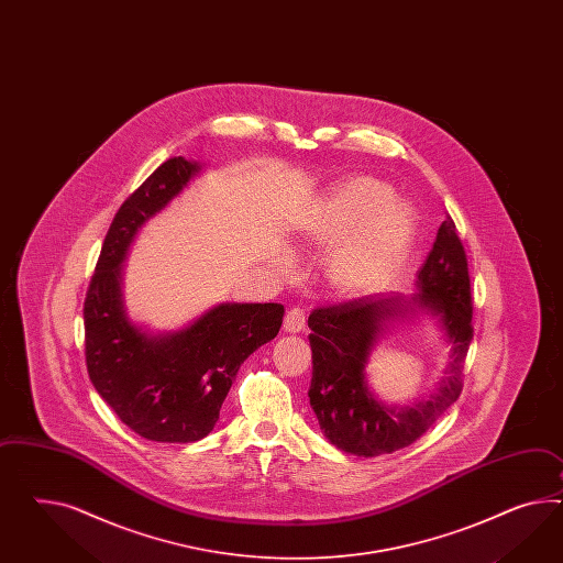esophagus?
Returning <instances> with one entry per match:
<instances>
[{"instance_id":"34e87169","label":"esophagus","mask_w":563,"mask_h":563,"mask_svg":"<svg viewBox=\"0 0 563 563\" xmlns=\"http://www.w3.org/2000/svg\"><path fill=\"white\" fill-rule=\"evenodd\" d=\"M285 332H289V334H299L301 330L305 328V311L301 307H292L287 311V316H285Z\"/></svg>"}]
</instances>
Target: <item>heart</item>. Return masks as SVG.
<instances>
[{
  "label": "heart",
  "instance_id": "b5f03b06",
  "mask_svg": "<svg viewBox=\"0 0 563 563\" xmlns=\"http://www.w3.org/2000/svg\"><path fill=\"white\" fill-rule=\"evenodd\" d=\"M385 184L354 178L321 200L309 223V242L340 243L328 258L325 278L340 297L379 289L399 271L410 252L413 217Z\"/></svg>",
  "mask_w": 563,
  "mask_h": 563
}]
</instances>
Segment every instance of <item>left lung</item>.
Masks as SVG:
<instances>
[{"instance_id":"1","label":"left lung","mask_w":563,"mask_h":563,"mask_svg":"<svg viewBox=\"0 0 563 563\" xmlns=\"http://www.w3.org/2000/svg\"><path fill=\"white\" fill-rule=\"evenodd\" d=\"M416 290L410 299L361 297L318 307L309 316L313 361L309 404L323 437L344 453L379 456L410 446L461 396L463 365L473 338V303L467 256L451 217L442 221L437 242L418 271ZM418 310L441 320L452 342L448 377L428 402L406 409L387 407L367 389V354L389 320Z\"/></svg>"}]
</instances>
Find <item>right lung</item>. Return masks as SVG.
Returning <instances> with one entry per match:
<instances>
[{
    "mask_svg": "<svg viewBox=\"0 0 563 563\" xmlns=\"http://www.w3.org/2000/svg\"><path fill=\"white\" fill-rule=\"evenodd\" d=\"M200 164L172 157L114 214L84 301L91 385L122 424L155 442L205 439L243 361L283 325L280 303H221L174 334L152 335L126 318L122 262L153 214L183 192Z\"/></svg>",
    "mask_w": 563,
    "mask_h": 563,
    "instance_id": "right-lung-1",
    "label": "right lung"
}]
</instances>
